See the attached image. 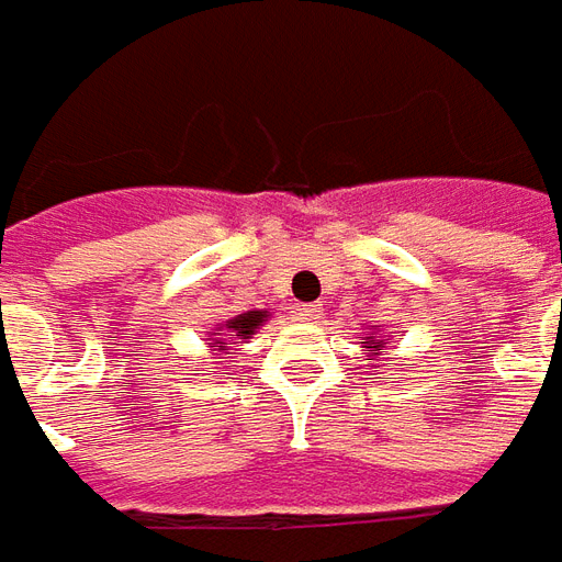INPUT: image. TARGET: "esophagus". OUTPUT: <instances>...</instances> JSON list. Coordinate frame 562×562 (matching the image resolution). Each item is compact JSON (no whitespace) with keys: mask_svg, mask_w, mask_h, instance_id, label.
<instances>
[{"mask_svg":"<svg viewBox=\"0 0 562 562\" xmlns=\"http://www.w3.org/2000/svg\"><path fill=\"white\" fill-rule=\"evenodd\" d=\"M296 312H300V317L305 321V324H317V321L324 317V312H321L317 305H300Z\"/></svg>","mask_w":562,"mask_h":562,"instance_id":"34e87169","label":"esophagus"}]
</instances>
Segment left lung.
<instances>
[{"instance_id": "8db88e82", "label": "left lung", "mask_w": 562, "mask_h": 562, "mask_svg": "<svg viewBox=\"0 0 562 562\" xmlns=\"http://www.w3.org/2000/svg\"><path fill=\"white\" fill-rule=\"evenodd\" d=\"M363 348H372V351L384 353V351H387V341H381V338L369 336V341H363Z\"/></svg>"}]
</instances>
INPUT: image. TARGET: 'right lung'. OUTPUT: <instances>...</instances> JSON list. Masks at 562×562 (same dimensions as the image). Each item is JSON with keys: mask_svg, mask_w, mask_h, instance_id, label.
<instances>
[{"mask_svg": "<svg viewBox=\"0 0 562 562\" xmlns=\"http://www.w3.org/2000/svg\"><path fill=\"white\" fill-rule=\"evenodd\" d=\"M262 317L266 312H248V314H238L236 321H226V333L224 336L229 338H250L254 336V329L262 326ZM236 345V341H233ZM211 348H226V341H214Z\"/></svg>", "mask_w": 562, "mask_h": 562, "instance_id": "1", "label": "right lung"}]
</instances>
